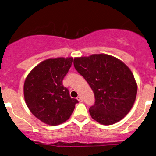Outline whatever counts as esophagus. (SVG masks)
Instances as JSON below:
<instances>
[{
	"instance_id": "esophagus-1",
	"label": "esophagus",
	"mask_w": 156,
	"mask_h": 156,
	"mask_svg": "<svg viewBox=\"0 0 156 156\" xmlns=\"http://www.w3.org/2000/svg\"><path fill=\"white\" fill-rule=\"evenodd\" d=\"M77 100H78V101L80 102H83V99H82V98L81 96H80V97H78L77 98Z\"/></svg>"
}]
</instances>
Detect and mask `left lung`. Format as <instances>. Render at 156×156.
<instances>
[{
	"label": "left lung",
	"instance_id": "obj_1",
	"mask_svg": "<svg viewBox=\"0 0 156 156\" xmlns=\"http://www.w3.org/2000/svg\"><path fill=\"white\" fill-rule=\"evenodd\" d=\"M74 66L95 97L94 105L89 110L92 118L105 125L124 118L134 105L137 91V82L128 66L105 54L75 57Z\"/></svg>",
	"mask_w": 156,
	"mask_h": 156
}]
</instances>
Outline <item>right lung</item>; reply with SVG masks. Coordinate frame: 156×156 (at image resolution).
Wrapping results in <instances>:
<instances>
[{
  "label": "right lung",
  "mask_w": 156,
  "mask_h": 156,
  "mask_svg": "<svg viewBox=\"0 0 156 156\" xmlns=\"http://www.w3.org/2000/svg\"><path fill=\"white\" fill-rule=\"evenodd\" d=\"M72 57L50 58L36 65L23 84L26 104L36 118L56 126L70 118L78 102L71 98L62 81L72 66Z\"/></svg>",
  "instance_id": "obj_1"
}]
</instances>
